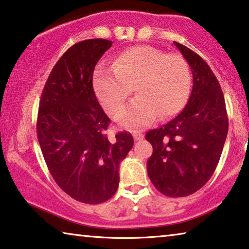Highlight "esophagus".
<instances>
[{"label": "esophagus", "mask_w": 249, "mask_h": 249, "mask_svg": "<svg viewBox=\"0 0 249 249\" xmlns=\"http://www.w3.org/2000/svg\"><path fill=\"white\" fill-rule=\"evenodd\" d=\"M132 134H133V137H134V140H135V141H140V140H143L144 139L143 134H142L139 131H133Z\"/></svg>", "instance_id": "34e87169"}]
</instances>
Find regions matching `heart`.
Returning <instances> with one entry per match:
<instances>
[{
  "label": "heart",
  "instance_id": "heart-1",
  "mask_svg": "<svg viewBox=\"0 0 249 249\" xmlns=\"http://www.w3.org/2000/svg\"><path fill=\"white\" fill-rule=\"evenodd\" d=\"M94 83L110 116L121 112L134 88L137 97L121 113L118 123L137 128L180 112L189 95L191 71L180 55L140 45L120 53L113 68L98 69Z\"/></svg>",
  "mask_w": 249,
  "mask_h": 249
}]
</instances>
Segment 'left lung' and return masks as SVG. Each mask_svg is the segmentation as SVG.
Returning <instances> with one entry per match:
<instances>
[{
    "label": "left lung",
    "instance_id": "obj_1",
    "mask_svg": "<svg viewBox=\"0 0 249 249\" xmlns=\"http://www.w3.org/2000/svg\"><path fill=\"white\" fill-rule=\"evenodd\" d=\"M193 73V89L184 109L163 127L146 133L153 146L147 174L168 197L202 188L218 164L228 132L224 94L215 74L198 54L174 42Z\"/></svg>",
    "mask_w": 249,
    "mask_h": 249
}]
</instances>
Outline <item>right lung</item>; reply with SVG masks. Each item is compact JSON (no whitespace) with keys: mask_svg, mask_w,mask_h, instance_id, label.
I'll return each instance as SVG.
<instances>
[{"mask_svg":"<svg viewBox=\"0 0 249 249\" xmlns=\"http://www.w3.org/2000/svg\"><path fill=\"white\" fill-rule=\"evenodd\" d=\"M113 42L92 38L71 46L43 89L36 131L47 168L62 191L85 204L104 203L118 187V168L133 147L131 133L109 137L110 120L93 89L97 62Z\"/></svg>","mask_w":249,"mask_h":249,"instance_id":"add662e5","label":"right lung"}]
</instances>
